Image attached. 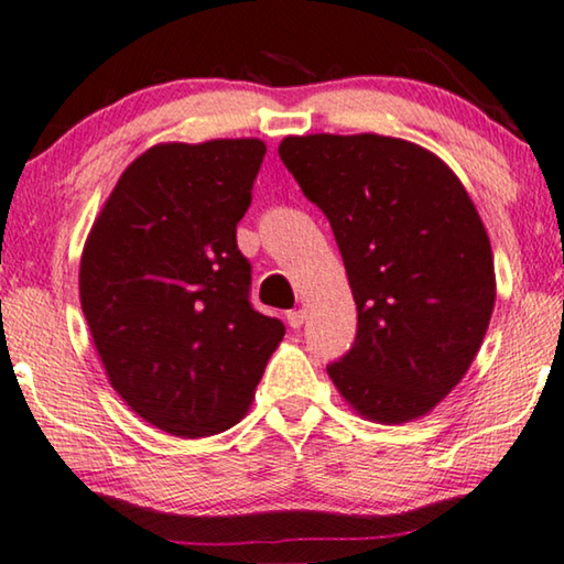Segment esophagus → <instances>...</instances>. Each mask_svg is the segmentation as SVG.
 <instances>
[{"instance_id": "obj_1", "label": "esophagus", "mask_w": 564, "mask_h": 564, "mask_svg": "<svg viewBox=\"0 0 564 564\" xmlns=\"http://www.w3.org/2000/svg\"><path fill=\"white\" fill-rule=\"evenodd\" d=\"M288 323L290 328H302V323H305V310H292V313H288Z\"/></svg>"}]
</instances>
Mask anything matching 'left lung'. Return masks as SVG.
I'll list each match as a JSON object with an SVG mask.
<instances>
[{
    "label": "left lung",
    "instance_id": "obj_1",
    "mask_svg": "<svg viewBox=\"0 0 564 564\" xmlns=\"http://www.w3.org/2000/svg\"><path fill=\"white\" fill-rule=\"evenodd\" d=\"M280 158L328 216L358 310L328 366L364 420L402 424L458 387L496 305L494 251L460 177L399 137L290 134Z\"/></svg>",
    "mask_w": 564,
    "mask_h": 564
}]
</instances>
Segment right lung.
Listing matches in <instances>:
<instances>
[{
	"label": "right lung",
	"mask_w": 564,
	"mask_h": 564,
	"mask_svg": "<svg viewBox=\"0 0 564 564\" xmlns=\"http://www.w3.org/2000/svg\"><path fill=\"white\" fill-rule=\"evenodd\" d=\"M264 152L257 137L154 144L86 236L78 295L106 379L175 437L243 420L284 338L249 305L251 267L236 247Z\"/></svg>",
	"instance_id": "1"
}]
</instances>
